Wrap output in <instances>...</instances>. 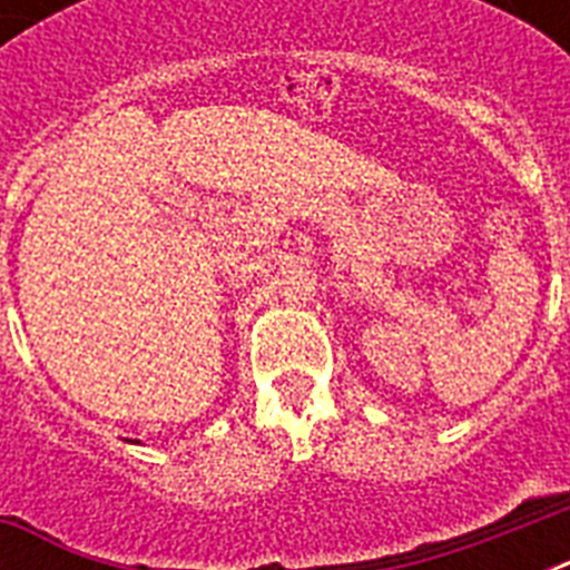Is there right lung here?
Segmentation results:
<instances>
[{"mask_svg": "<svg viewBox=\"0 0 570 570\" xmlns=\"http://www.w3.org/2000/svg\"><path fill=\"white\" fill-rule=\"evenodd\" d=\"M136 443H138V441H136Z\"/></svg>", "mask_w": 570, "mask_h": 570, "instance_id": "right-lung-1", "label": "right lung"}]
</instances>
